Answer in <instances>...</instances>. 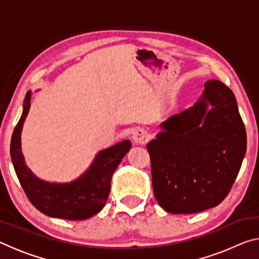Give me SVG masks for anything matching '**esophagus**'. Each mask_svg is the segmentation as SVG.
Wrapping results in <instances>:
<instances>
[{
    "label": "esophagus",
    "mask_w": 259,
    "mask_h": 259,
    "mask_svg": "<svg viewBox=\"0 0 259 259\" xmlns=\"http://www.w3.org/2000/svg\"><path fill=\"white\" fill-rule=\"evenodd\" d=\"M133 142L137 145H143L148 139V134L145 129H137L133 133Z\"/></svg>",
    "instance_id": "obj_1"
}]
</instances>
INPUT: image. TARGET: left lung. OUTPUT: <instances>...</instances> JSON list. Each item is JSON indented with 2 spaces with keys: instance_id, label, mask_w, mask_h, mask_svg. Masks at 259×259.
I'll use <instances>...</instances> for the list:
<instances>
[{
  "instance_id": "8db88e82",
  "label": "left lung",
  "mask_w": 259,
  "mask_h": 259,
  "mask_svg": "<svg viewBox=\"0 0 259 259\" xmlns=\"http://www.w3.org/2000/svg\"><path fill=\"white\" fill-rule=\"evenodd\" d=\"M147 144L157 203L171 213H195L224 200L247 150V134L230 88L204 83L192 107L161 123Z\"/></svg>"
}]
</instances>
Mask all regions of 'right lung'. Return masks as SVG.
<instances>
[{"mask_svg": "<svg viewBox=\"0 0 259 259\" xmlns=\"http://www.w3.org/2000/svg\"><path fill=\"white\" fill-rule=\"evenodd\" d=\"M32 93L24 100V109L11 137L10 155L21 187L30 202L49 217L83 221L95 216L106 203L112 176L129 152L130 140L99 151L87 171L69 183H50L35 176L25 163L21 152V130L30 107Z\"/></svg>", "mask_w": 259, "mask_h": 259, "instance_id": "1", "label": "right lung"}]
</instances>
